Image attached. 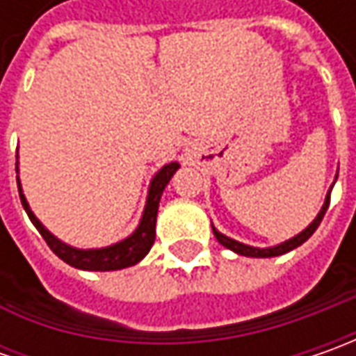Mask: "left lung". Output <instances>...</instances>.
<instances>
[{"mask_svg":"<svg viewBox=\"0 0 356 356\" xmlns=\"http://www.w3.org/2000/svg\"><path fill=\"white\" fill-rule=\"evenodd\" d=\"M337 176H339V170H337L335 174V180ZM333 186H335V182L331 184V188H329V192H327V196H325V202H323V208L319 210V213L315 216V220L309 224L303 232H299L297 236H293V238L285 239V241H281V243H277V245H271V248H253V245H248V243H241V241H238V239H232L227 238V236H224L222 232H218L216 227H213L212 224V229H213V236H216V239L224 245V248H227V250H232L234 253H238V255H245V257H277V255H283V253L291 252V250H295V248H299L301 243H305L313 234H315V229L319 227V224H321L323 216H325V212H327V208H329V202H331V190H333Z\"/></svg>","mask_w":356,"mask_h":356,"instance_id":"8db88e82","label":"left lung"}]
</instances>
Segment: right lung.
I'll use <instances>...</instances> for the list:
<instances>
[{
    "mask_svg": "<svg viewBox=\"0 0 356 356\" xmlns=\"http://www.w3.org/2000/svg\"><path fill=\"white\" fill-rule=\"evenodd\" d=\"M15 158H19V154H15ZM178 168H180L178 162H168L152 176L150 186H148V194H146L143 218H140L138 226L130 236L120 239L117 243H111L106 248H90V250H79V248H73V245L61 241L57 236H53L47 227L37 220L33 210L29 208V202L23 194V188H21L19 176H17V188H19L23 210L27 212L29 220L33 222V226L39 229V234L43 236V239L47 241V245L57 257H61L63 261L69 264L71 267L85 269V271H117V269L136 266L140 259H144V255L150 252L154 238H156L158 204H160L164 188L168 186L170 178L176 174ZM15 170L19 172V160L15 162Z\"/></svg>",
    "mask_w": 356,
    "mask_h": 356,
    "instance_id": "right-lung-1",
    "label": "right lung"
}]
</instances>
